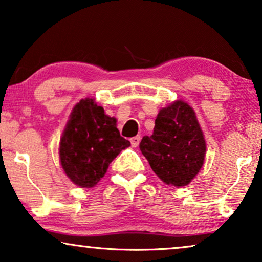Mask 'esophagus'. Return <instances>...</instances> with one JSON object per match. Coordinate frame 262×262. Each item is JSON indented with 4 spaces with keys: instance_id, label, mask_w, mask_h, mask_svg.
<instances>
[{
    "instance_id": "obj_1",
    "label": "esophagus",
    "mask_w": 262,
    "mask_h": 262,
    "mask_svg": "<svg viewBox=\"0 0 262 262\" xmlns=\"http://www.w3.org/2000/svg\"><path fill=\"white\" fill-rule=\"evenodd\" d=\"M130 142H131V145L134 146V148H136V146H138L139 142H141V136H136V137H132L130 139Z\"/></svg>"
}]
</instances>
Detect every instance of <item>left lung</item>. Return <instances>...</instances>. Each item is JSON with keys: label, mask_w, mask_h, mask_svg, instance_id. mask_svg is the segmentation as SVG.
<instances>
[{"label": "left lung", "mask_w": 262, "mask_h": 262, "mask_svg": "<svg viewBox=\"0 0 262 262\" xmlns=\"http://www.w3.org/2000/svg\"><path fill=\"white\" fill-rule=\"evenodd\" d=\"M139 149L164 184L182 187L202 169L206 143L194 111L177 100L159 112L151 136H144Z\"/></svg>", "instance_id": "1"}]
</instances>
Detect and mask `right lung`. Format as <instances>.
Segmentation results:
<instances>
[{"label":"right lung","instance_id":"obj_1","mask_svg":"<svg viewBox=\"0 0 262 262\" xmlns=\"http://www.w3.org/2000/svg\"><path fill=\"white\" fill-rule=\"evenodd\" d=\"M116 123V118L105 114L94 99H82L74 107L60 138L59 160L75 185L94 187L110 163L131 145L121 137Z\"/></svg>","mask_w":262,"mask_h":262}]
</instances>
